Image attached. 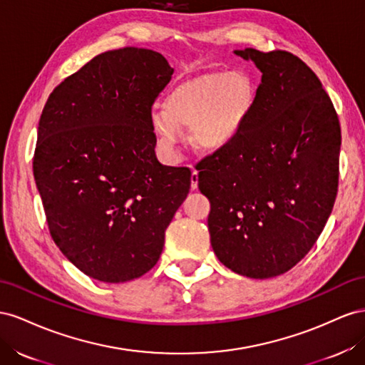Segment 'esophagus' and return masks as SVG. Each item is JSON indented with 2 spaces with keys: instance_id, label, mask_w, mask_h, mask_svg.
<instances>
[{
  "instance_id": "1",
  "label": "esophagus",
  "mask_w": 365,
  "mask_h": 365,
  "mask_svg": "<svg viewBox=\"0 0 365 365\" xmlns=\"http://www.w3.org/2000/svg\"><path fill=\"white\" fill-rule=\"evenodd\" d=\"M197 186H199V171L192 170V173H191V188L197 190Z\"/></svg>"
}]
</instances>
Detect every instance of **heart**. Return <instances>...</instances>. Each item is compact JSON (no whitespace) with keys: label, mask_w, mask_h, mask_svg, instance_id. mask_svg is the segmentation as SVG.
Instances as JSON below:
<instances>
[{"label":"heart","mask_w":365,"mask_h":365,"mask_svg":"<svg viewBox=\"0 0 365 365\" xmlns=\"http://www.w3.org/2000/svg\"><path fill=\"white\" fill-rule=\"evenodd\" d=\"M255 103L252 79L242 71H212L180 82L166 93L162 113L151 116V127L162 148L174 153L182 130H192V140L217 151L242 131Z\"/></svg>","instance_id":"b5f03b06"}]
</instances>
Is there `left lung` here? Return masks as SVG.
Instances as JSON below:
<instances>
[{
    "mask_svg": "<svg viewBox=\"0 0 365 365\" xmlns=\"http://www.w3.org/2000/svg\"><path fill=\"white\" fill-rule=\"evenodd\" d=\"M263 73L237 138L197 163L217 258L249 278L287 272L318 240L339 179L341 127L318 76L284 50H235Z\"/></svg>",
    "mask_w": 365,
    "mask_h": 365,
    "instance_id": "8db88e82",
    "label": "left lung"
}]
</instances>
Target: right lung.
Returning <instances> with one entry per match:
<instances>
[{"instance_id": "right-lung-1", "label": "right lung", "mask_w": 365, "mask_h": 365, "mask_svg": "<svg viewBox=\"0 0 365 365\" xmlns=\"http://www.w3.org/2000/svg\"><path fill=\"white\" fill-rule=\"evenodd\" d=\"M174 68L158 51L110 50L66 78L38 127L34 175L53 242L103 283L147 274L191 186L155 158L151 107Z\"/></svg>"}]
</instances>
